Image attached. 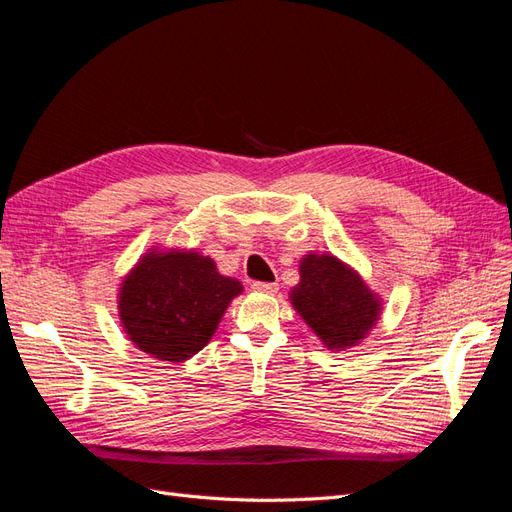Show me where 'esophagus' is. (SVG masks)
I'll return each mask as SVG.
<instances>
[{
    "label": "esophagus",
    "mask_w": 512,
    "mask_h": 512,
    "mask_svg": "<svg viewBox=\"0 0 512 512\" xmlns=\"http://www.w3.org/2000/svg\"><path fill=\"white\" fill-rule=\"evenodd\" d=\"M252 288L256 292H265V294H275L277 290H280V286H277L275 282H254Z\"/></svg>",
    "instance_id": "obj_1"
}]
</instances>
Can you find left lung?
Masks as SVG:
<instances>
[{
	"mask_svg": "<svg viewBox=\"0 0 512 512\" xmlns=\"http://www.w3.org/2000/svg\"><path fill=\"white\" fill-rule=\"evenodd\" d=\"M299 275L288 294L290 303L324 348L339 352L359 346L380 320V294L333 254H305Z\"/></svg>",
	"mask_w": 512,
	"mask_h": 512,
	"instance_id": "left-lung-1",
	"label": "left lung"
}]
</instances>
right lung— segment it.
<instances>
[{
  "mask_svg": "<svg viewBox=\"0 0 512 512\" xmlns=\"http://www.w3.org/2000/svg\"><path fill=\"white\" fill-rule=\"evenodd\" d=\"M243 286L196 250H151L117 292L121 327L153 359L183 363L203 350Z\"/></svg>",
  "mask_w": 512,
  "mask_h": 512,
  "instance_id": "1",
  "label": "right lung"
}]
</instances>
